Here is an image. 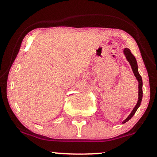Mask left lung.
Wrapping results in <instances>:
<instances>
[{"label": "left lung", "instance_id": "1", "mask_svg": "<svg viewBox=\"0 0 157 157\" xmlns=\"http://www.w3.org/2000/svg\"><path fill=\"white\" fill-rule=\"evenodd\" d=\"M124 54H125L126 58H127L128 61L129 63L131 65V68H132L133 70V72H134L136 80H137L139 82V97H138L137 103H136V105L134 107V109H133L132 112H131V114L129 115V116L125 120H124L122 123H125V122H128L130 119H131V117H132L133 116H134V113H136V110H137L138 108L140 107V104H141V102H142V80L141 76H140V75L139 74L138 66H137V63H136V58H135L134 56L132 55V53H131L129 48H125V49H124Z\"/></svg>", "mask_w": 157, "mask_h": 157}]
</instances>
